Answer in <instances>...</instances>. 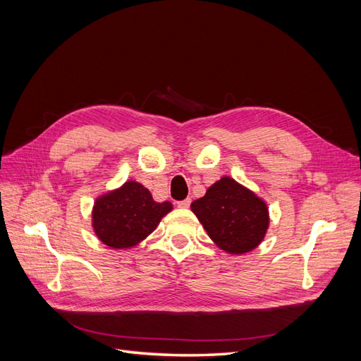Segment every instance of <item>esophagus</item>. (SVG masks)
<instances>
[{
	"label": "esophagus",
	"instance_id": "1",
	"mask_svg": "<svg viewBox=\"0 0 361 361\" xmlns=\"http://www.w3.org/2000/svg\"><path fill=\"white\" fill-rule=\"evenodd\" d=\"M190 204H191V199H185V200H180V202H178V206L179 207H190Z\"/></svg>",
	"mask_w": 361,
	"mask_h": 361
}]
</instances>
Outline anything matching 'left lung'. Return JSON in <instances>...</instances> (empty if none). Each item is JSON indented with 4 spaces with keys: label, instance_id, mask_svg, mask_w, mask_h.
Returning <instances> with one entry per match:
<instances>
[{
    "label": "left lung",
    "instance_id": "1",
    "mask_svg": "<svg viewBox=\"0 0 361 361\" xmlns=\"http://www.w3.org/2000/svg\"><path fill=\"white\" fill-rule=\"evenodd\" d=\"M191 211L221 250L244 255L265 238L269 224L267 203L232 178H221L207 188Z\"/></svg>",
    "mask_w": 361,
    "mask_h": 361
}]
</instances>
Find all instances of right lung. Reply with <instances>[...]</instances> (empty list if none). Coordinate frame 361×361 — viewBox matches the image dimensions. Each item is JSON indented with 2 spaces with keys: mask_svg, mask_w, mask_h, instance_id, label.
Masks as SVG:
<instances>
[{
  "mask_svg": "<svg viewBox=\"0 0 361 361\" xmlns=\"http://www.w3.org/2000/svg\"><path fill=\"white\" fill-rule=\"evenodd\" d=\"M171 209L170 202L157 203L143 185L128 180L94 202L93 228L105 245L129 248L154 232L161 218Z\"/></svg>",
  "mask_w": 361,
  "mask_h": 361,
  "instance_id": "obj_1",
  "label": "right lung"
}]
</instances>
